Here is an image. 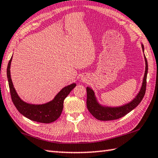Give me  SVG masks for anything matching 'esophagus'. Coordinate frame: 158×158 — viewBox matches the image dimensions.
Masks as SVG:
<instances>
[{"instance_id":"obj_1","label":"esophagus","mask_w":158,"mask_h":158,"mask_svg":"<svg viewBox=\"0 0 158 158\" xmlns=\"http://www.w3.org/2000/svg\"><path fill=\"white\" fill-rule=\"evenodd\" d=\"M83 79V80H84V79H85V78H83V79Z\"/></svg>"}]
</instances>
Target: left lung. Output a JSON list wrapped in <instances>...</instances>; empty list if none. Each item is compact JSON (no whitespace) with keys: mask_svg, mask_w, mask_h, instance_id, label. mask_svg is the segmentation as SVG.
<instances>
[{"mask_svg":"<svg viewBox=\"0 0 158 158\" xmlns=\"http://www.w3.org/2000/svg\"><path fill=\"white\" fill-rule=\"evenodd\" d=\"M143 52H144V45H142ZM144 59L146 63L145 73L143 79L142 85L140 89L139 93L135 97L133 101L128 103L127 104L119 107H104L100 105L97 101V99L94 96V91L90 88L87 87V108L92 115L95 117L97 119L101 120V121H110L121 118L125 116L126 114L130 113L137 106L144 98V96L147 88V77L148 73V63L146 56L144 55Z\"/></svg>","mask_w":158,"mask_h":158,"instance_id":"8db88e82","label":"left lung"}]
</instances>
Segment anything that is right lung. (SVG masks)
Instances as JSON below:
<instances>
[{"instance_id":"right-lung-1","label":"right lung","mask_w":158,"mask_h":158,"mask_svg":"<svg viewBox=\"0 0 158 158\" xmlns=\"http://www.w3.org/2000/svg\"><path fill=\"white\" fill-rule=\"evenodd\" d=\"M12 56L8 63L7 76L9 84L11 100L17 110L23 115L34 122L49 124L59 118L64 108V102L71 90L76 86V84H72L65 87L54 97L52 101L41 105L30 104L21 99L14 88L10 75V65Z\"/></svg>"}]
</instances>
